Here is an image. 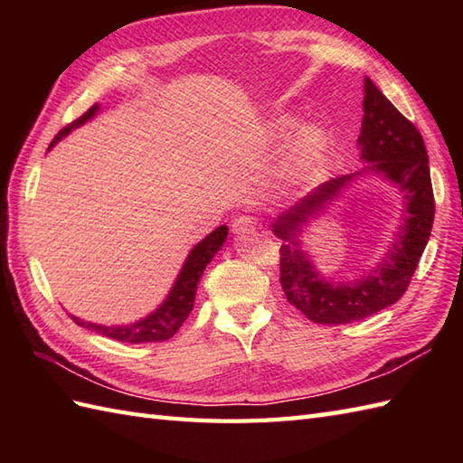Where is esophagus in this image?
<instances>
[{"label":"esophagus","instance_id":"esophagus-1","mask_svg":"<svg viewBox=\"0 0 463 463\" xmlns=\"http://www.w3.org/2000/svg\"><path fill=\"white\" fill-rule=\"evenodd\" d=\"M257 231V221L250 219V216H239V219L232 221V232L234 234H252Z\"/></svg>","mask_w":463,"mask_h":463}]
</instances>
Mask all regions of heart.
<instances>
[{
    "mask_svg": "<svg viewBox=\"0 0 463 463\" xmlns=\"http://www.w3.org/2000/svg\"><path fill=\"white\" fill-rule=\"evenodd\" d=\"M297 117L284 115L279 117L277 121L270 125V137L277 141H288L298 129ZM330 146V135L320 125H308L298 133L297 141L292 145V151L287 163V171H284V181L290 186H298L307 183L314 171L326 159Z\"/></svg>",
    "mask_w": 463,
    "mask_h": 463,
    "instance_id": "heart-1",
    "label": "heart"
}]
</instances>
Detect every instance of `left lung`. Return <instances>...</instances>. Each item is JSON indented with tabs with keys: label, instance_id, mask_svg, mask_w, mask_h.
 Segmentation results:
<instances>
[{
	"label": "left lung",
	"instance_id": "left-lung-1",
	"mask_svg": "<svg viewBox=\"0 0 463 463\" xmlns=\"http://www.w3.org/2000/svg\"><path fill=\"white\" fill-rule=\"evenodd\" d=\"M364 117L358 137L362 171L317 186L272 222L280 247V284L288 302L317 324H348L372 317L402 298L414 277L434 224L428 153L420 131L392 105L372 80H364ZM376 174L394 184L405 199L395 241L372 269L354 281L334 283L313 267L298 239L306 225L354 179Z\"/></svg>",
	"mask_w": 463,
	"mask_h": 463
}]
</instances>
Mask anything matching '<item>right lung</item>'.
<instances>
[{
	"instance_id": "1",
	"label": "right lung",
	"mask_w": 463,
	"mask_h": 463,
	"mask_svg": "<svg viewBox=\"0 0 463 463\" xmlns=\"http://www.w3.org/2000/svg\"><path fill=\"white\" fill-rule=\"evenodd\" d=\"M99 111V105H93L90 111L81 115L80 119L73 121L71 125H67L63 131H59V135L49 145V149L55 146L59 141L71 133L77 127L85 125L90 119ZM47 149V151H49ZM226 234H229V226L221 224L219 229H214L209 237H204L199 244H194L193 250L186 257L181 272L176 274V280L173 284V288L166 294V298L156 310L151 314H146L145 318L131 322V324H121V326H103V324H93L77 318L71 314V318L75 324L80 326L99 332L107 338H113L117 342H127V344H145V342H163L173 338L176 330L183 326V322L189 318V314L193 310L194 304V294H196V284H199L203 272L206 269V264L213 260L216 252L221 250V247L226 241Z\"/></svg>"
}]
</instances>
